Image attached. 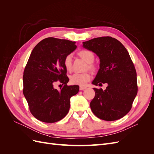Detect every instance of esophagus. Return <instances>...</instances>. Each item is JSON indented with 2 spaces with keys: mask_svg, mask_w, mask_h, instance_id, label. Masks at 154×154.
<instances>
[{
  "mask_svg": "<svg viewBox=\"0 0 154 154\" xmlns=\"http://www.w3.org/2000/svg\"><path fill=\"white\" fill-rule=\"evenodd\" d=\"M85 88H87L86 87H83V86L80 87V91H83L84 89H85Z\"/></svg>",
  "mask_w": 154,
  "mask_h": 154,
  "instance_id": "34e87169",
  "label": "esophagus"
}]
</instances>
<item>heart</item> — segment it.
I'll return each instance as SVG.
<instances>
[{
  "mask_svg": "<svg viewBox=\"0 0 154 154\" xmlns=\"http://www.w3.org/2000/svg\"><path fill=\"white\" fill-rule=\"evenodd\" d=\"M79 56L83 60L88 63V67L91 70H95L96 67L92 62L94 60V54L91 51L89 50H82L78 53ZM64 66L67 71H71L72 69V62L71 55H68L64 60ZM91 79V74L88 72L85 73H75L70 78V82L73 85H78L84 86L87 83L90 81Z\"/></svg>",
  "mask_w": 154,
  "mask_h": 154,
  "instance_id": "b5f03b06",
  "label": "heart"
}]
</instances>
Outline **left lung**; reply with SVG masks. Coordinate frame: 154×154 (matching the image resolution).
<instances>
[{
	"label": "left lung",
	"instance_id": "left-lung-1",
	"mask_svg": "<svg viewBox=\"0 0 154 154\" xmlns=\"http://www.w3.org/2000/svg\"><path fill=\"white\" fill-rule=\"evenodd\" d=\"M83 46L100 59V68L92 83L108 84L105 91L94 88L95 97L90 103L92 112L105 121L123 118L132 109L137 93V73L127 49L111 36L83 42Z\"/></svg>",
	"mask_w": 154,
	"mask_h": 154
}]
</instances>
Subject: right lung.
I'll return each instance as SVG.
<instances>
[{
    "label": "right lung",
    "mask_w": 154,
    "mask_h": 154,
    "mask_svg": "<svg viewBox=\"0 0 154 154\" xmlns=\"http://www.w3.org/2000/svg\"><path fill=\"white\" fill-rule=\"evenodd\" d=\"M75 42L49 37L32 49L23 75V93L35 118L45 123H55L66 116L70 98L79 91L78 86H68L64 66L67 56L76 49ZM64 85L60 91L53 85Z\"/></svg>",
    "instance_id": "obj_1"
}]
</instances>
